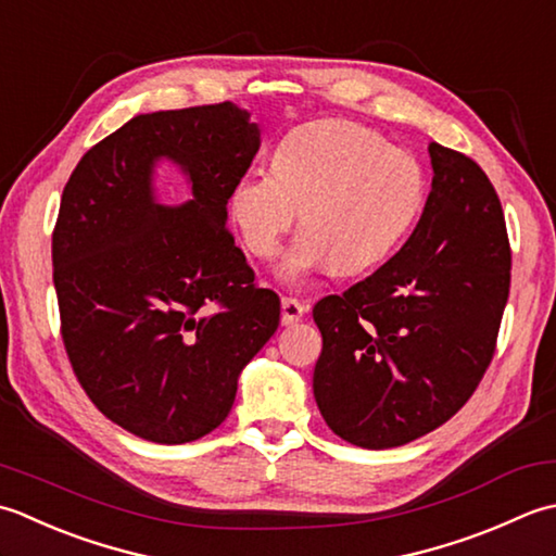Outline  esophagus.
I'll return each mask as SVG.
<instances>
[{
  "label": "esophagus",
  "mask_w": 556,
  "mask_h": 556,
  "mask_svg": "<svg viewBox=\"0 0 556 556\" xmlns=\"http://www.w3.org/2000/svg\"><path fill=\"white\" fill-rule=\"evenodd\" d=\"M280 307H282V324H298L304 314H307V304L304 302H300V300H294V298H282V302H280Z\"/></svg>",
  "instance_id": "34e87169"
}]
</instances>
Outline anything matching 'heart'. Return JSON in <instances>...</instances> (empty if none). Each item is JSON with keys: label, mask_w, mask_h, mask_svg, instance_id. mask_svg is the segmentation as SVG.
<instances>
[{"label": "heart", "mask_w": 556, "mask_h": 556, "mask_svg": "<svg viewBox=\"0 0 556 556\" xmlns=\"http://www.w3.org/2000/svg\"><path fill=\"white\" fill-rule=\"evenodd\" d=\"M427 201L417 157L345 119H316L282 136L270 169L232 187L230 215L247 249L270 258L294 218L304 228L282 262V278L304 282L333 264L359 274L391 256Z\"/></svg>", "instance_id": "1"}]
</instances>
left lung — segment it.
Masks as SVG:
<instances>
[{
  "label": "left lung",
  "instance_id": "8db88e82",
  "mask_svg": "<svg viewBox=\"0 0 556 556\" xmlns=\"http://www.w3.org/2000/svg\"><path fill=\"white\" fill-rule=\"evenodd\" d=\"M432 191L399 254L314 304V399L333 432L393 448L451 420L494 357L511 288L500 197L472 157L429 143Z\"/></svg>",
  "mask_w": 556,
  "mask_h": 556
}]
</instances>
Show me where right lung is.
<instances>
[{
  "label": "right lung",
  "instance_id": "right-lung-1",
  "mask_svg": "<svg viewBox=\"0 0 556 556\" xmlns=\"http://www.w3.org/2000/svg\"><path fill=\"white\" fill-rule=\"evenodd\" d=\"M258 143L232 103L151 112L96 143L64 187L52 278L66 357L90 403L146 441L213 432L280 324L278 294L225 225ZM157 156L190 175L185 207L154 203Z\"/></svg>",
  "mask_w": 556,
  "mask_h": 556
}]
</instances>
